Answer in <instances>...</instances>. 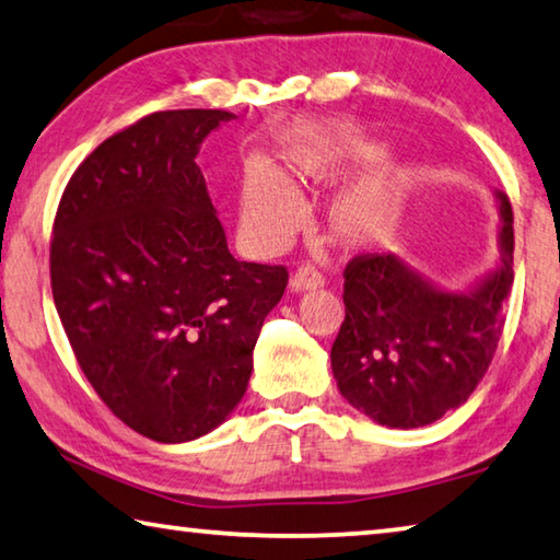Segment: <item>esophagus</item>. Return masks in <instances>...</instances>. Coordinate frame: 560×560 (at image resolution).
Returning <instances> with one entry per match:
<instances>
[{
	"instance_id": "esophagus-1",
	"label": "esophagus",
	"mask_w": 560,
	"mask_h": 560,
	"mask_svg": "<svg viewBox=\"0 0 560 560\" xmlns=\"http://www.w3.org/2000/svg\"><path fill=\"white\" fill-rule=\"evenodd\" d=\"M318 287H324V273H320L316 267H311V264H303V267H299L296 273L291 277L293 291L318 289Z\"/></svg>"
}]
</instances>
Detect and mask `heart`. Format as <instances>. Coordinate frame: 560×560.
I'll return each instance as SVG.
<instances>
[{
	"label": "heart",
	"instance_id": "b5f03b06",
	"mask_svg": "<svg viewBox=\"0 0 560 560\" xmlns=\"http://www.w3.org/2000/svg\"><path fill=\"white\" fill-rule=\"evenodd\" d=\"M299 179L318 183L330 175V163L316 153H301L291 160ZM397 197L387 187H368L348 195L330 212V226L346 244H368L393 230ZM301 202L293 187L277 170L254 163L246 170L242 189V224L246 236L259 246H279L296 230Z\"/></svg>",
	"mask_w": 560,
	"mask_h": 560
}]
</instances>
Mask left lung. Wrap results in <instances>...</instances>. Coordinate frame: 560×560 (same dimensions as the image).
<instances>
[{"label": "left lung", "instance_id": "obj_1", "mask_svg": "<svg viewBox=\"0 0 560 560\" xmlns=\"http://www.w3.org/2000/svg\"><path fill=\"white\" fill-rule=\"evenodd\" d=\"M501 200L504 259L469 293H447L393 254L346 264V318L330 348L340 395L387 428H422L477 390L494 360L514 283V212Z\"/></svg>", "mask_w": 560, "mask_h": 560}]
</instances>
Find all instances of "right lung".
Instances as JSON below:
<instances>
[{
	"label": "right lung",
	"mask_w": 560,
	"mask_h": 560,
	"mask_svg": "<svg viewBox=\"0 0 560 560\" xmlns=\"http://www.w3.org/2000/svg\"><path fill=\"white\" fill-rule=\"evenodd\" d=\"M226 110H158L75 167L54 217L51 293L83 375L143 438L187 442L226 420L289 283L236 261L195 163Z\"/></svg>",
	"instance_id": "add662e5"
}]
</instances>
